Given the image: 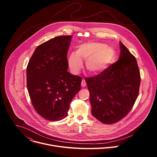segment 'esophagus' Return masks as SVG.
<instances>
[{"label":"esophagus","mask_w":157,"mask_h":157,"mask_svg":"<svg viewBox=\"0 0 157 157\" xmlns=\"http://www.w3.org/2000/svg\"><path fill=\"white\" fill-rule=\"evenodd\" d=\"M86 85V81L84 79H82V81H81V86L82 87H85Z\"/></svg>","instance_id":"esophagus-1"}]
</instances>
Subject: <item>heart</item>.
I'll list each match as a JSON object with an SVG mask.
<instances>
[{
    "label": "heart",
    "instance_id": "1",
    "mask_svg": "<svg viewBox=\"0 0 157 157\" xmlns=\"http://www.w3.org/2000/svg\"><path fill=\"white\" fill-rule=\"evenodd\" d=\"M114 58V52L107 44L93 41L82 43L77 52L70 53L67 61L71 72L77 74L82 68V59H84L87 71L97 75L108 68L113 63Z\"/></svg>",
    "mask_w": 157,
    "mask_h": 157
}]
</instances>
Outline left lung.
Here are the masks:
<instances>
[{"mask_svg":"<svg viewBox=\"0 0 157 157\" xmlns=\"http://www.w3.org/2000/svg\"><path fill=\"white\" fill-rule=\"evenodd\" d=\"M119 60L98 75L86 79L92 115L103 124L126 116L139 92L140 75L137 60L120 41Z\"/></svg>","mask_w":157,"mask_h":157,"instance_id":"left-lung-1","label":"left lung"}]
</instances>
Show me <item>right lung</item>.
Segmentation results:
<instances>
[{
    "label": "right lung",
    "instance_id": "obj_1",
    "mask_svg": "<svg viewBox=\"0 0 157 157\" xmlns=\"http://www.w3.org/2000/svg\"><path fill=\"white\" fill-rule=\"evenodd\" d=\"M71 35L56 36L37 47L27 68V86L32 105L44 119L58 121L68 116L82 78L68 71Z\"/></svg>",
    "mask_w": 157,
    "mask_h": 157
}]
</instances>
